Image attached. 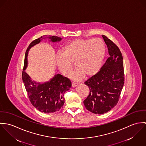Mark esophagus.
<instances>
[{"label": "esophagus", "mask_w": 146, "mask_h": 146, "mask_svg": "<svg viewBox=\"0 0 146 146\" xmlns=\"http://www.w3.org/2000/svg\"><path fill=\"white\" fill-rule=\"evenodd\" d=\"M77 86V83H72V87H75Z\"/></svg>", "instance_id": "esophagus-1"}]
</instances>
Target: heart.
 Segmentation results:
<instances>
[{
  "instance_id": "1",
  "label": "heart",
  "mask_w": 146,
  "mask_h": 146,
  "mask_svg": "<svg viewBox=\"0 0 146 146\" xmlns=\"http://www.w3.org/2000/svg\"><path fill=\"white\" fill-rule=\"evenodd\" d=\"M105 42L99 38H78L67 44L63 53L56 56V64L60 73L70 77L74 63L76 70L72 76L75 81H81L86 76L90 77L100 70L105 56Z\"/></svg>"
}]
</instances>
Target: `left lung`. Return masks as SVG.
<instances>
[{
	"label": "left lung",
	"instance_id": "obj_1",
	"mask_svg": "<svg viewBox=\"0 0 146 146\" xmlns=\"http://www.w3.org/2000/svg\"><path fill=\"white\" fill-rule=\"evenodd\" d=\"M102 37L109 57L97 74L84 82L90 94L83 104L88 111L96 114L106 113L116 105L124 84L122 54L111 40L105 35Z\"/></svg>",
	"mask_w": 146,
	"mask_h": 146
}]
</instances>
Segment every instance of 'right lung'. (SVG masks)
Masks as SVG:
<instances>
[{
	"mask_svg": "<svg viewBox=\"0 0 146 146\" xmlns=\"http://www.w3.org/2000/svg\"><path fill=\"white\" fill-rule=\"evenodd\" d=\"M42 38L41 36L33 40L27 48L25 54L22 77L28 97L33 106L41 112L51 113L58 111L63 108L65 101L64 94L71 87L72 83L69 79L59 74L55 75L49 82L42 84L36 83L32 81L30 77L25 72L27 66L29 50L36 44H38ZM49 38L52 42L60 41L62 40L60 37L55 36H50Z\"/></svg>",
	"mask_w": 146,
	"mask_h": 146,
	"instance_id": "obj_1",
	"label": "right lung"
}]
</instances>
